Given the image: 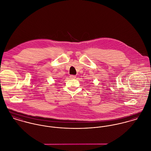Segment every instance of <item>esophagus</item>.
<instances>
[{"label":"esophagus","instance_id":"1","mask_svg":"<svg viewBox=\"0 0 151 151\" xmlns=\"http://www.w3.org/2000/svg\"><path fill=\"white\" fill-rule=\"evenodd\" d=\"M70 78H75L76 77V76H74V75H70Z\"/></svg>","mask_w":151,"mask_h":151}]
</instances>
